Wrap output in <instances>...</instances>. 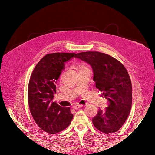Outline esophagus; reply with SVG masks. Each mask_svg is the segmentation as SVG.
I'll list each match as a JSON object with an SVG mask.
<instances>
[{
    "mask_svg": "<svg viewBox=\"0 0 155 155\" xmlns=\"http://www.w3.org/2000/svg\"><path fill=\"white\" fill-rule=\"evenodd\" d=\"M83 105H81V104H76V105H74V108L75 109H79V108H81V107H83Z\"/></svg>",
    "mask_w": 155,
    "mask_h": 155,
    "instance_id": "esophagus-1",
    "label": "esophagus"
}]
</instances>
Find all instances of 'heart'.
Masks as SVG:
<instances>
[{
  "instance_id": "heart-1",
  "label": "heart",
  "mask_w": 155,
  "mask_h": 155,
  "mask_svg": "<svg viewBox=\"0 0 155 155\" xmlns=\"http://www.w3.org/2000/svg\"><path fill=\"white\" fill-rule=\"evenodd\" d=\"M79 68H80V70H83V69H88L89 68L87 66H81L80 67H79Z\"/></svg>"
}]
</instances>
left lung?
<instances>
[{
    "mask_svg": "<svg viewBox=\"0 0 155 155\" xmlns=\"http://www.w3.org/2000/svg\"><path fill=\"white\" fill-rule=\"evenodd\" d=\"M78 58L90 64L96 87L109 103L93 118L95 127L105 134L118 131L127 119L132 106V84L127 70L118 59L99 51L79 53Z\"/></svg>",
    "mask_w": 155,
    "mask_h": 155,
    "instance_id": "obj_1",
    "label": "left lung"
}]
</instances>
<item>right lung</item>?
Masks as SVG:
<instances>
[{"instance_id":"obj_1","label":"right lung","mask_w":155,"mask_h":155,"mask_svg":"<svg viewBox=\"0 0 155 155\" xmlns=\"http://www.w3.org/2000/svg\"><path fill=\"white\" fill-rule=\"evenodd\" d=\"M78 55L76 53L48 54L33 70L28 88L29 108L37 125L46 133H59L71 123L73 114L70 107H63L53 98L66 63Z\"/></svg>"}]
</instances>
